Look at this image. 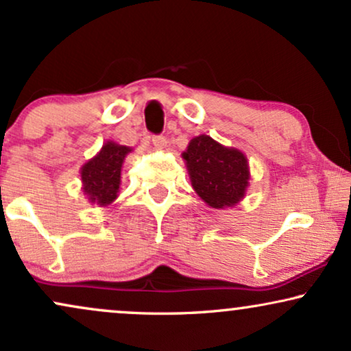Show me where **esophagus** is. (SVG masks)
<instances>
[{
	"label": "esophagus",
	"instance_id": "34e87169",
	"mask_svg": "<svg viewBox=\"0 0 351 351\" xmlns=\"http://www.w3.org/2000/svg\"><path fill=\"white\" fill-rule=\"evenodd\" d=\"M153 146L158 151H162L167 146V140L164 136H154L153 138Z\"/></svg>",
	"mask_w": 351,
	"mask_h": 351
}]
</instances>
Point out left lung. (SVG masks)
Returning <instances> with one entry per match:
<instances>
[{
	"label": "left lung",
	"instance_id": "1",
	"mask_svg": "<svg viewBox=\"0 0 351 351\" xmlns=\"http://www.w3.org/2000/svg\"><path fill=\"white\" fill-rule=\"evenodd\" d=\"M193 190L210 208L226 210L244 200L250 185L247 156L208 135L193 136L182 153Z\"/></svg>",
	"mask_w": 351,
	"mask_h": 351
}]
</instances>
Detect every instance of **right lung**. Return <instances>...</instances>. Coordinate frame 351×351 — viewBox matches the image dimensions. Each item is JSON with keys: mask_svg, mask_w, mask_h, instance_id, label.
<instances>
[{"mask_svg": "<svg viewBox=\"0 0 351 351\" xmlns=\"http://www.w3.org/2000/svg\"><path fill=\"white\" fill-rule=\"evenodd\" d=\"M132 151L130 146L109 140L94 158L81 166V190L89 203L106 208L117 200L122 184L123 161Z\"/></svg>", "mask_w": 351, "mask_h": 351, "instance_id": "1", "label": "right lung"}]
</instances>
